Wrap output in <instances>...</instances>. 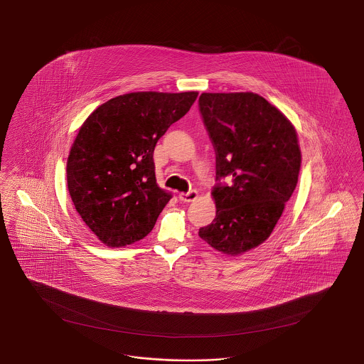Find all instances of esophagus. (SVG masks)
<instances>
[{
    "label": "esophagus",
    "mask_w": 364,
    "mask_h": 364,
    "mask_svg": "<svg viewBox=\"0 0 364 364\" xmlns=\"http://www.w3.org/2000/svg\"><path fill=\"white\" fill-rule=\"evenodd\" d=\"M178 199L181 201H186V203L195 201L198 199V192L196 191H189L187 193L181 192V193H178Z\"/></svg>",
    "instance_id": "obj_1"
}]
</instances>
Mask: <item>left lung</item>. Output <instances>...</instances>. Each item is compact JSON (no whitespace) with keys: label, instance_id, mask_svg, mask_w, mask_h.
Wrapping results in <instances>:
<instances>
[{"label":"left lung","instance_id":"1","mask_svg":"<svg viewBox=\"0 0 364 364\" xmlns=\"http://www.w3.org/2000/svg\"><path fill=\"white\" fill-rule=\"evenodd\" d=\"M201 117L216 151V216L199 237L226 255L251 250L273 232L293 195L301 151L293 124L254 92H203Z\"/></svg>","mask_w":364,"mask_h":364}]
</instances>
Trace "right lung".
<instances>
[{
	"label": "right lung",
	"mask_w": 364,
	"mask_h": 364,
	"mask_svg": "<svg viewBox=\"0 0 364 364\" xmlns=\"http://www.w3.org/2000/svg\"><path fill=\"white\" fill-rule=\"evenodd\" d=\"M196 98V91L124 94L80 126L67 159V186L76 211L106 246L145 238L171 200L156 183L153 151Z\"/></svg>",
	"instance_id": "obj_1"
}]
</instances>
